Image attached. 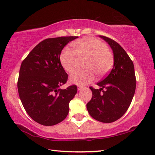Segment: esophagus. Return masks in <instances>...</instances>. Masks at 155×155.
Returning a JSON list of instances; mask_svg holds the SVG:
<instances>
[{
	"label": "esophagus",
	"instance_id": "34e87169",
	"mask_svg": "<svg viewBox=\"0 0 155 155\" xmlns=\"http://www.w3.org/2000/svg\"><path fill=\"white\" fill-rule=\"evenodd\" d=\"M77 89H78V90H82L83 89V87H82V86H81V85H78L77 86Z\"/></svg>",
	"mask_w": 155,
	"mask_h": 155
}]
</instances>
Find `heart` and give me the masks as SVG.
I'll list each match as a JSON object with an SVG mask.
<instances>
[{
  "label": "heart",
  "mask_w": 155,
  "mask_h": 155,
  "mask_svg": "<svg viewBox=\"0 0 155 155\" xmlns=\"http://www.w3.org/2000/svg\"><path fill=\"white\" fill-rule=\"evenodd\" d=\"M74 50L65 48L60 54V63L65 71H74L78 59H85V71H77L70 77V82L85 85L94 79V73L98 77L106 75L114 65V56L105 44L93 38H82L72 43Z\"/></svg>",
  "instance_id": "1"
}]
</instances>
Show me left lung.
Listing matches in <instances>:
<instances>
[{"mask_svg": "<svg viewBox=\"0 0 155 155\" xmlns=\"http://www.w3.org/2000/svg\"><path fill=\"white\" fill-rule=\"evenodd\" d=\"M99 37L112 49L114 67L97 83L101 88L90 87L92 98L87 104V109L94 119L111 123L120 119L131 103L136 87L135 69L132 60L118 43L105 36Z\"/></svg>", "mask_w": 155, "mask_h": 155, "instance_id": "obj_1", "label": "left lung"}]
</instances>
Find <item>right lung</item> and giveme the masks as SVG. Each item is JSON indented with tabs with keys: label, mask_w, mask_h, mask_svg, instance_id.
I'll return each mask as SVG.
<instances>
[{
	"label": "right lung",
	"mask_w": 155,
	"mask_h": 155,
	"mask_svg": "<svg viewBox=\"0 0 155 155\" xmlns=\"http://www.w3.org/2000/svg\"><path fill=\"white\" fill-rule=\"evenodd\" d=\"M78 37L48 38L39 43L21 64L18 94L28 115L44 126L55 125L69 112V103L77 92V85L59 87L68 80L60 63L65 46Z\"/></svg>",
	"instance_id": "add662e5"
}]
</instances>
